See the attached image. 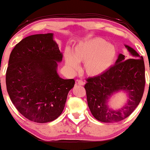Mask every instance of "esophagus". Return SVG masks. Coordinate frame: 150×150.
Instances as JSON below:
<instances>
[{"mask_svg": "<svg viewBox=\"0 0 150 150\" xmlns=\"http://www.w3.org/2000/svg\"><path fill=\"white\" fill-rule=\"evenodd\" d=\"M76 84L79 85H85V82L83 81L82 80H76Z\"/></svg>", "mask_w": 150, "mask_h": 150, "instance_id": "1", "label": "esophagus"}]
</instances>
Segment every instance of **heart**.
Wrapping results in <instances>:
<instances>
[{"mask_svg": "<svg viewBox=\"0 0 150 150\" xmlns=\"http://www.w3.org/2000/svg\"><path fill=\"white\" fill-rule=\"evenodd\" d=\"M116 54V49L112 44L97 38L78 44L74 48L73 54L67 52L65 58L67 65L72 71L78 70L79 62H84L85 73L89 76L96 77L109 70Z\"/></svg>", "mask_w": 150, "mask_h": 150, "instance_id": "heart-1", "label": "heart"}]
</instances>
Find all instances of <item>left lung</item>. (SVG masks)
Wrapping results in <instances>:
<instances>
[{"label":"left lung","instance_id":"1","mask_svg":"<svg viewBox=\"0 0 150 150\" xmlns=\"http://www.w3.org/2000/svg\"><path fill=\"white\" fill-rule=\"evenodd\" d=\"M131 57L120 53L105 73L87 79L85 85L87 100L94 117L103 122L122 120L132 114L142 100L145 85V68L142 56L130 46L125 45ZM123 91L128 98L122 108L113 109L109 101L115 93Z\"/></svg>","mask_w":150,"mask_h":150}]
</instances>
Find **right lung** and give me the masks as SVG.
<instances>
[{
  "mask_svg": "<svg viewBox=\"0 0 150 150\" xmlns=\"http://www.w3.org/2000/svg\"><path fill=\"white\" fill-rule=\"evenodd\" d=\"M62 53L53 33L28 36L11 52L6 71V88L13 104L29 120L46 123L63 111L73 79L57 73Z\"/></svg>",
  "mask_w": 150,
  "mask_h": 150,
  "instance_id": "obj_1",
  "label": "right lung"
}]
</instances>
